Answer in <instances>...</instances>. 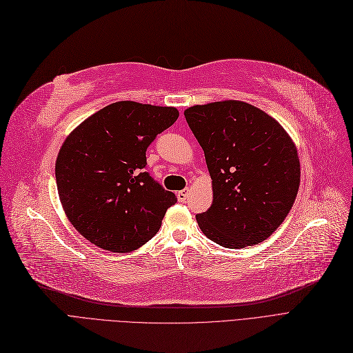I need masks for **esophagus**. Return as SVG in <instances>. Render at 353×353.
<instances>
[{"label": "esophagus", "instance_id": "34e87169", "mask_svg": "<svg viewBox=\"0 0 353 353\" xmlns=\"http://www.w3.org/2000/svg\"><path fill=\"white\" fill-rule=\"evenodd\" d=\"M188 196H189V189H188V188L183 189V190L177 192V199H179L180 202H185V201L188 199Z\"/></svg>", "mask_w": 353, "mask_h": 353}]
</instances>
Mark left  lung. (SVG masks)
Returning <instances> with one entry per match:
<instances>
[{"mask_svg":"<svg viewBox=\"0 0 353 353\" xmlns=\"http://www.w3.org/2000/svg\"><path fill=\"white\" fill-rule=\"evenodd\" d=\"M205 154L212 203L196 215L202 233L224 248L256 245L289 214L301 181L294 143L263 110L220 101L185 111Z\"/></svg>","mask_w":353,"mask_h":353,"instance_id":"8db88e82","label":"left lung"}]
</instances>
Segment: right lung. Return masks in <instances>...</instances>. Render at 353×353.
Wrapping results in <instances>:
<instances>
[{"mask_svg":"<svg viewBox=\"0 0 353 353\" xmlns=\"http://www.w3.org/2000/svg\"><path fill=\"white\" fill-rule=\"evenodd\" d=\"M173 107L114 102L61 146L55 181L65 215L90 243L132 252L160 230L177 198L146 172V150L177 120Z\"/></svg>","mask_w":353,"mask_h":353,"instance_id":"add662e5","label":"right lung"}]
</instances>
